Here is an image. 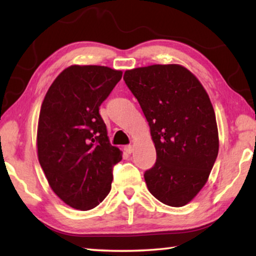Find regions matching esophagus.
Here are the masks:
<instances>
[{
    "instance_id": "34e87169",
    "label": "esophagus",
    "mask_w": 256,
    "mask_h": 256,
    "mask_svg": "<svg viewBox=\"0 0 256 256\" xmlns=\"http://www.w3.org/2000/svg\"><path fill=\"white\" fill-rule=\"evenodd\" d=\"M124 150H125V152L126 154H132L133 152V146H125V148H124Z\"/></svg>"
}]
</instances>
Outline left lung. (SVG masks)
<instances>
[{
    "label": "left lung",
    "instance_id": "left-lung-1",
    "mask_svg": "<svg viewBox=\"0 0 256 256\" xmlns=\"http://www.w3.org/2000/svg\"><path fill=\"white\" fill-rule=\"evenodd\" d=\"M124 80L148 120L157 152L144 172L149 192L164 204H188L206 185L219 151L209 94L180 64L126 70Z\"/></svg>",
    "mask_w": 256,
    "mask_h": 256
}]
</instances>
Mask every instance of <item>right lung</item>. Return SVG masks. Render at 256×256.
<instances>
[{"mask_svg": "<svg viewBox=\"0 0 256 256\" xmlns=\"http://www.w3.org/2000/svg\"><path fill=\"white\" fill-rule=\"evenodd\" d=\"M100 66H71L53 81L42 100L37 154L53 192L73 209L96 208L110 192L122 151L110 144L99 106L122 78Z\"/></svg>", "mask_w": 256, "mask_h": 256, "instance_id": "add662e5", "label": "right lung"}]
</instances>
